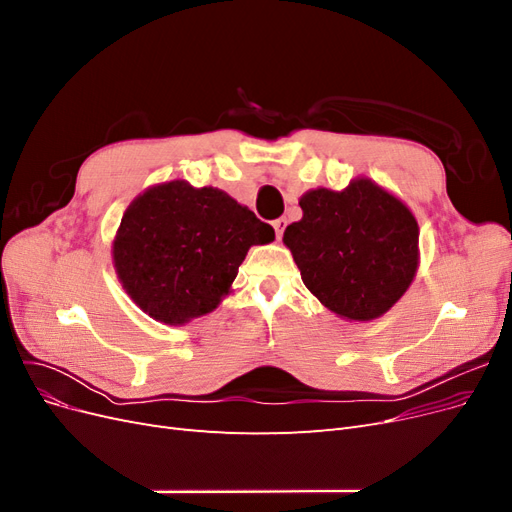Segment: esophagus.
<instances>
[{
    "instance_id": "esophagus-1",
    "label": "esophagus",
    "mask_w": 512,
    "mask_h": 512,
    "mask_svg": "<svg viewBox=\"0 0 512 512\" xmlns=\"http://www.w3.org/2000/svg\"><path fill=\"white\" fill-rule=\"evenodd\" d=\"M286 218H280V220H275L273 222V228H275V235H277V239H280L282 237V232H284V228H286Z\"/></svg>"
}]
</instances>
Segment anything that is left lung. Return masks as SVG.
I'll use <instances>...</instances> for the list:
<instances>
[{
    "mask_svg": "<svg viewBox=\"0 0 512 512\" xmlns=\"http://www.w3.org/2000/svg\"><path fill=\"white\" fill-rule=\"evenodd\" d=\"M303 218L284 245L314 297L344 320L367 322L404 297L418 269V224L404 200L367 177L299 198Z\"/></svg>",
    "mask_w": 512,
    "mask_h": 512,
    "instance_id": "left-lung-1",
    "label": "left lung"
}]
</instances>
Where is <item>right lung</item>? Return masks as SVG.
I'll list each match as a JSON object with an SVG mask.
<instances>
[{"mask_svg":"<svg viewBox=\"0 0 512 512\" xmlns=\"http://www.w3.org/2000/svg\"><path fill=\"white\" fill-rule=\"evenodd\" d=\"M273 239L275 230L226 192L175 179L132 200L113 239V265L145 314L181 327L213 312L250 247Z\"/></svg>","mask_w":512,"mask_h":512,"instance_id":"add662e5","label":"right lung"}]
</instances>
